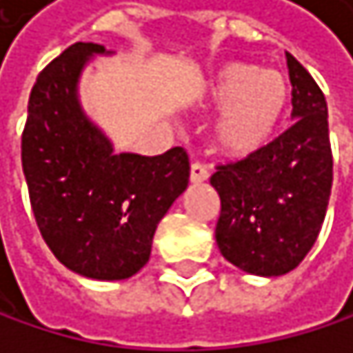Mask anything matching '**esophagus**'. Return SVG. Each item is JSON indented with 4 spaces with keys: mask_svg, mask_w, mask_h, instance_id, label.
<instances>
[{
    "mask_svg": "<svg viewBox=\"0 0 353 353\" xmlns=\"http://www.w3.org/2000/svg\"><path fill=\"white\" fill-rule=\"evenodd\" d=\"M208 176H210V172L204 164H200V162L191 164V174H189L191 183H204V181H208Z\"/></svg>",
    "mask_w": 353,
    "mask_h": 353,
    "instance_id": "1",
    "label": "esophagus"
}]
</instances>
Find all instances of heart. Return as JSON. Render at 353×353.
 Wrapping results in <instances>:
<instances>
[{"mask_svg":"<svg viewBox=\"0 0 353 353\" xmlns=\"http://www.w3.org/2000/svg\"><path fill=\"white\" fill-rule=\"evenodd\" d=\"M292 85L284 73L246 61L223 65L204 90V105L223 109L214 126L216 147L232 157L268 147L288 113Z\"/></svg>","mask_w":353,"mask_h":353,"instance_id":"heart-1","label":"heart"}]
</instances>
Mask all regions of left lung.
<instances>
[{
	"label": "left lung",
	"instance_id": "1",
	"mask_svg": "<svg viewBox=\"0 0 353 353\" xmlns=\"http://www.w3.org/2000/svg\"><path fill=\"white\" fill-rule=\"evenodd\" d=\"M292 126L268 147L219 164L210 185L221 198L214 238L221 254L254 276H282L312 250L330 198L332 151L320 85L286 52Z\"/></svg>",
	"mask_w": 353,
	"mask_h": 353
}]
</instances>
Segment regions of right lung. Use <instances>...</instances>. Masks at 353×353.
<instances>
[{
    "mask_svg": "<svg viewBox=\"0 0 353 353\" xmlns=\"http://www.w3.org/2000/svg\"><path fill=\"white\" fill-rule=\"evenodd\" d=\"M105 46L77 41L39 75L23 130V172L35 223L48 248L71 272L126 280L151 254L157 223L187 189L189 155L113 153L85 117L77 81Z\"/></svg>",
    "mask_w": 353,
    "mask_h": 353,
    "instance_id": "add662e5",
    "label": "right lung"
}]
</instances>
